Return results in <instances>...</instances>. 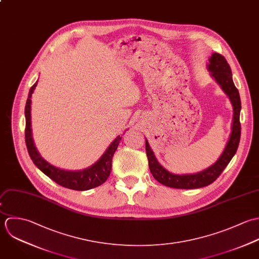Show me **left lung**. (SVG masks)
I'll return each instance as SVG.
<instances>
[{
  "instance_id": "8db88e82",
  "label": "left lung",
  "mask_w": 259,
  "mask_h": 259,
  "mask_svg": "<svg viewBox=\"0 0 259 259\" xmlns=\"http://www.w3.org/2000/svg\"><path fill=\"white\" fill-rule=\"evenodd\" d=\"M207 69L211 72V76L215 81L220 85L222 90L229 97L231 104L233 106V120L231 127V134L229 140L223 150L222 154L218 160L198 173L194 174H173L163 168L157 161L153 151L151 150L148 141L146 140V153L148 157L149 168L156 180L168 187L178 188V189H194L204 187L212 182H214L225 167L228 165L232 157L236 153L241 134V125H240V109L241 102L240 96L237 88L235 87L232 80V73L229 64L226 59L218 54L213 53L209 59V64Z\"/></svg>"
}]
</instances>
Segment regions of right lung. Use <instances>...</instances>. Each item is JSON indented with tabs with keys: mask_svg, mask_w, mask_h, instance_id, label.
Listing matches in <instances>:
<instances>
[{
	"mask_svg": "<svg viewBox=\"0 0 259 259\" xmlns=\"http://www.w3.org/2000/svg\"><path fill=\"white\" fill-rule=\"evenodd\" d=\"M38 81L31 87L29 91V96L25 107V117H26V129H25V139L26 145L34 164L53 181L57 184L73 189V190H89L95 188L108 179L111 168H112V158L117 150V147L122 139L118 136L114 141L109 145L107 150L104 152L102 157L92 166L79 170V171H68L57 168L48 163L43 157L39 154L37 148L34 145L32 138V129H31V97L37 86Z\"/></svg>",
	"mask_w": 259,
	"mask_h": 259,
	"instance_id": "add662e5",
	"label": "right lung"
}]
</instances>
